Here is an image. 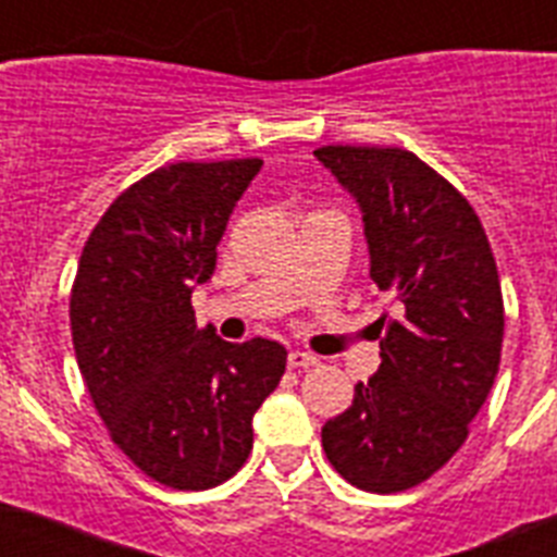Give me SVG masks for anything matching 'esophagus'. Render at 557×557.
Wrapping results in <instances>:
<instances>
[{"mask_svg":"<svg viewBox=\"0 0 557 557\" xmlns=\"http://www.w3.org/2000/svg\"><path fill=\"white\" fill-rule=\"evenodd\" d=\"M321 359L314 357V354H307V351H289L287 357V366L295 368V371H304V368H312L318 366Z\"/></svg>","mask_w":557,"mask_h":557,"instance_id":"34e87169","label":"esophagus"}]
</instances>
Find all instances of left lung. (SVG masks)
I'll return each mask as SVG.
<instances>
[{
	"instance_id": "obj_1",
	"label": "left lung",
	"mask_w": 557,
	"mask_h": 557,
	"mask_svg": "<svg viewBox=\"0 0 557 557\" xmlns=\"http://www.w3.org/2000/svg\"><path fill=\"white\" fill-rule=\"evenodd\" d=\"M318 161L362 211L371 278L391 295L382 366L323 426L337 474L398 494L444 469L499 371L505 307L480 218L460 191L401 147L329 145Z\"/></svg>"
}]
</instances>
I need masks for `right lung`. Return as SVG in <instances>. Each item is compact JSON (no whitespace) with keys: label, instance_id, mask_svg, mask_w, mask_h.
<instances>
[{"label":"right lung","instance_id":"1","mask_svg":"<svg viewBox=\"0 0 557 557\" xmlns=\"http://www.w3.org/2000/svg\"><path fill=\"white\" fill-rule=\"evenodd\" d=\"M259 170L262 159H231L150 172L108 206L77 264L69 321L83 382L113 444L166 488H214L243 469L256 410L287 368L282 343H225L191 309Z\"/></svg>","mask_w":557,"mask_h":557}]
</instances>
